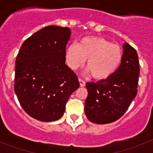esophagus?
Returning <instances> with one entry per match:
<instances>
[{
    "label": "esophagus",
    "mask_w": 153,
    "mask_h": 153,
    "mask_svg": "<svg viewBox=\"0 0 153 153\" xmlns=\"http://www.w3.org/2000/svg\"><path fill=\"white\" fill-rule=\"evenodd\" d=\"M79 84H80V86H82H82H86V82L83 81L82 79H79Z\"/></svg>",
    "instance_id": "obj_1"
}]
</instances>
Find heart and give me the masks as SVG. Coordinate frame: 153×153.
Segmentation results:
<instances>
[{"instance_id": "heart-1", "label": "heart", "mask_w": 153, "mask_h": 153, "mask_svg": "<svg viewBox=\"0 0 153 153\" xmlns=\"http://www.w3.org/2000/svg\"><path fill=\"white\" fill-rule=\"evenodd\" d=\"M86 59L87 72L94 79H106L120 67L122 51L120 47L100 36H85L78 45L70 44L66 48V59L72 70L83 64Z\"/></svg>"}]
</instances>
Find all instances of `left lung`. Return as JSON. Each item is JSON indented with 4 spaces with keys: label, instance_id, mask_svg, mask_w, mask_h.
Segmentation results:
<instances>
[{
    "label": "left lung",
    "instance_id": "obj_1",
    "mask_svg": "<svg viewBox=\"0 0 153 153\" xmlns=\"http://www.w3.org/2000/svg\"><path fill=\"white\" fill-rule=\"evenodd\" d=\"M123 50L121 65L112 76L97 82H86L88 95L84 109L93 123L108 124L118 120L137 95L140 73L137 52L128 43L123 44Z\"/></svg>",
    "mask_w": 153,
    "mask_h": 153
}]
</instances>
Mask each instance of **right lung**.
<instances>
[{
  "instance_id": "add662e5",
  "label": "right lung",
  "mask_w": 153,
  "mask_h": 153,
  "mask_svg": "<svg viewBox=\"0 0 153 153\" xmlns=\"http://www.w3.org/2000/svg\"><path fill=\"white\" fill-rule=\"evenodd\" d=\"M70 36L69 27L47 26L27 38L18 52L14 91L24 110L36 120L59 119L79 87L76 74L65 64Z\"/></svg>"
}]
</instances>
